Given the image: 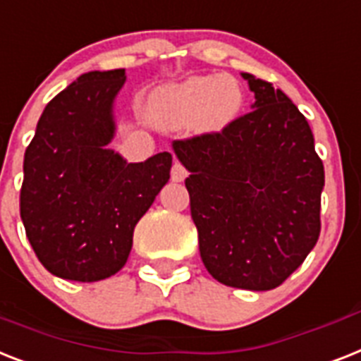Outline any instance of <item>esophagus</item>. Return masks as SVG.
I'll list each match as a JSON object with an SVG mask.
<instances>
[{
	"label": "esophagus",
	"instance_id": "1",
	"mask_svg": "<svg viewBox=\"0 0 361 361\" xmlns=\"http://www.w3.org/2000/svg\"><path fill=\"white\" fill-rule=\"evenodd\" d=\"M171 178H172V181H183L187 178V169L181 165L180 161H176L174 165H172Z\"/></svg>",
	"mask_w": 361,
	"mask_h": 361
}]
</instances>
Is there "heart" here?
Listing matches in <instances>:
<instances>
[{"mask_svg":"<svg viewBox=\"0 0 361 361\" xmlns=\"http://www.w3.org/2000/svg\"><path fill=\"white\" fill-rule=\"evenodd\" d=\"M243 105V89L231 75H195L152 96L148 116L155 126L178 130L195 124L213 133L230 126Z\"/></svg>","mask_w":361,"mask_h":361,"instance_id":"1","label":"heart"}]
</instances>
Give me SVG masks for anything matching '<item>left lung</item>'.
I'll return each instance as SVG.
<instances>
[{"instance_id":"left-lung-1","label":"left lung","mask_w":361,"mask_h":361,"mask_svg":"<svg viewBox=\"0 0 361 361\" xmlns=\"http://www.w3.org/2000/svg\"><path fill=\"white\" fill-rule=\"evenodd\" d=\"M252 111L222 131L172 142L202 262L224 286L269 291L283 283L321 233L324 166L297 105L269 81L243 74Z\"/></svg>"}]
</instances>
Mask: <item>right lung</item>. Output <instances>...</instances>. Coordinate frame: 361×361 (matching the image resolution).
<instances>
[{
	"label": "right lung",
	"instance_id": "obj_1",
	"mask_svg": "<svg viewBox=\"0 0 361 361\" xmlns=\"http://www.w3.org/2000/svg\"><path fill=\"white\" fill-rule=\"evenodd\" d=\"M124 81V68L79 75L46 105L25 150V235L38 262L64 280L98 282L118 272L137 222L171 178L169 152L128 163L107 148Z\"/></svg>",
	"mask_w": 361,
	"mask_h": 361
}]
</instances>
